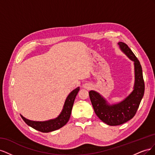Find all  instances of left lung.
<instances>
[{
  "instance_id": "1",
  "label": "left lung",
  "mask_w": 155,
  "mask_h": 155,
  "mask_svg": "<svg viewBox=\"0 0 155 155\" xmlns=\"http://www.w3.org/2000/svg\"><path fill=\"white\" fill-rule=\"evenodd\" d=\"M118 45L124 52L134 62V91L123 101L113 105H107L105 100L97 92L93 91L88 92L96 114L102 121L111 126L123 124L133 118L137 113L145 91L142 68L138 59L125 43L120 42Z\"/></svg>"
}]
</instances>
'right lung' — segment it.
Returning <instances> with one entry per match:
<instances>
[{
    "mask_svg": "<svg viewBox=\"0 0 155 155\" xmlns=\"http://www.w3.org/2000/svg\"><path fill=\"white\" fill-rule=\"evenodd\" d=\"M79 91V87H78L70 92L66 101H65L62 112H61L60 115L58 118L54 120H50L45 121H34L25 118L22 115H21V118L28 125L31 127L32 128L37 130L41 131V132L49 133L51 131L59 129L66 124L69 120L75 98H76Z\"/></svg>",
    "mask_w": 155,
    "mask_h": 155,
    "instance_id": "add662e5",
    "label": "right lung"
}]
</instances>
